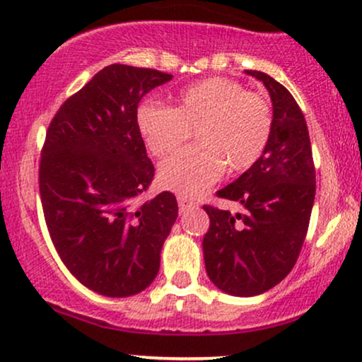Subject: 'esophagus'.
<instances>
[{"label":"esophagus","mask_w":362,"mask_h":362,"mask_svg":"<svg viewBox=\"0 0 362 362\" xmlns=\"http://www.w3.org/2000/svg\"><path fill=\"white\" fill-rule=\"evenodd\" d=\"M177 204H180V211L182 213V211H188L189 208H193L194 204L191 203V202H188V199L186 198H177Z\"/></svg>","instance_id":"1"}]
</instances>
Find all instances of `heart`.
<instances>
[{
  "mask_svg": "<svg viewBox=\"0 0 362 362\" xmlns=\"http://www.w3.org/2000/svg\"><path fill=\"white\" fill-rule=\"evenodd\" d=\"M139 134L151 154L166 156L196 129L198 146L168 158L159 181L181 196L202 194L221 177L247 171L262 158L270 141L272 110L265 97L242 83L213 77L182 88L174 107L146 102L136 112Z\"/></svg>",
  "mask_w": 362,
  "mask_h": 362,
  "instance_id": "b5f03b06",
  "label": "heart"
}]
</instances>
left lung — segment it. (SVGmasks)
<instances>
[{"label": "left lung", "mask_w": 362, "mask_h": 362, "mask_svg": "<svg viewBox=\"0 0 362 362\" xmlns=\"http://www.w3.org/2000/svg\"><path fill=\"white\" fill-rule=\"evenodd\" d=\"M270 93L272 134L262 158L218 196L242 204L231 215L204 206L206 274L221 292L253 297L280 284L304 245L315 198V169L304 114L282 83L245 70Z\"/></svg>", "instance_id": "left-lung-1"}]
</instances>
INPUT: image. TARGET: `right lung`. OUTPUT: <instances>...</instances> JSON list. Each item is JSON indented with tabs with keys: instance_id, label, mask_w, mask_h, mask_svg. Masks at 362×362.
Returning <instances> with one entry per match:
<instances>
[{
	"instance_id": "right-lung-1",
	"label": "right lung",
	"mask_w": 362,
	"mask_h": 362,
	"mask_svg": "<svg viewBox=\"0 0 362 362\" xmlns=\"http://www.w3.org/2000/svg\"><path fill=\"white\" fill-rule=\"evenodd\" d=\"M173 75L114 64L65 100L40 163L45 221L58 255L87 288L131 297L153 284L177 218L163 191L137 204L154 166L136 122L137 105Z\"/></svg>"
}]
</instances>
